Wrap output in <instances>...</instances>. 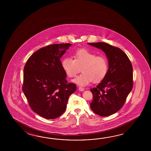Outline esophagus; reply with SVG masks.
<instances>
[{
  "label": "esophagus",
  "mask_w": 151,
  "mask_h": 151,
  "mask_svg": "<svg viewBox=\"0 0 151 151\" xmlns=\"http://www.w3.org/2000/svg\"><path fill=\"white\" fill-rule=\"evenodd\" d=\"M79 90L80 91H84V88L82 87H79Z\"/></svg>",
  "instance_id": "esophagus-1"
}]
</instances>
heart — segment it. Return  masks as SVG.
<instances>
[{"label": "heart", "instance_id": "1", "mask_svg": "<svg viewBox=\"0 0 151 151\" xmlns=\"http://www.w3.org/2000/svg\"><path fill=\"white\" fill-rule=\"evenodd\" d=\"M74 59L65 58L61 61V66L69 78H74L81 71L83 73L73 80L81 86H85L93 81L95 83L101 81L107 73L109 65L106 57L96 55L86 49H80L73 54Z\"/></svg>", "mask_w": 151, "mask_h": 151}]
</instances>
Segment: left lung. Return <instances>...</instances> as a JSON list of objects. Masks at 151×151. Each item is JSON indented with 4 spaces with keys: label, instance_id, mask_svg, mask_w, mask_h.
Returning a JSON list of instances; mask_svg holds the SVG:
<instances>
[{
    "label": "left lung",
    "instance_id": "8db88e82",
    "mask_svg": "<svg viewBox=\"0 0 151 151\" xmlns=\"http://www.w3.org/2000/svg\"><path fill=\"white\" fill-rule=\"evenodd\" d=\"M106 53L109 68L105 78L91 89L93 112L102 116H111L122 109L133 86V68L127 55L121 49L106 42L88 43Z\"/></svg>",
    "mask_w": 151,
    "mask_h": 151
}]
</instances>
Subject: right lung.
Listing matches in <instances>:
<instances>
[{
  "label": "right lung",
  "mask_w": 151,
  "mask_h": 151,
  "mask_svg": "<svg viewBox=\"0 0 151 151\" xmlns=\"http://www.w3.org/2000/svg\"><path fill=\"white\" fill-rule=\"evenodd\" d=\"M71 44H51L30 56L24 68L22 90L33 111L45 119L64 113L76 85L68 83L60 58Z\"/></svg>",
  "instance_id": "add662e5"
}]
</instances>
